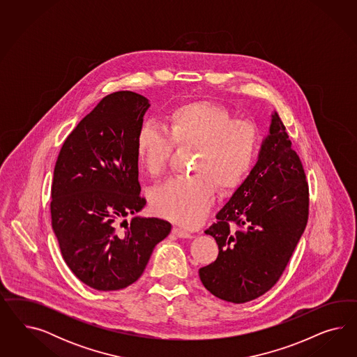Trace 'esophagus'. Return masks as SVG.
<instances>
[{
    "instance_id": "1",
    "label": "esophagus",
    "mask_w": 357,
    "mask_h": 357,
    "mask_svg": "<svg viewBox=\"0 0 357 357\" xmlns=\"http://www.w3.org/2000/svg\"><path fill=\"white\" fill-rule=\"evenodd\" d=\"M173 234L178 238H192V236L181 227H173Z\"/></svg>"
}]
</instances>
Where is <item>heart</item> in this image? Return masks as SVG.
Returning a JSON list of instances; mask_svg holds the SVG:
<instances>
[{
    "mask_svg": "<svg viewBox=\"0 0 357 357\" xmlns=\"http://www.w3.org/2000/svg\"><path fill=\"white\" fill-rule=\"evenodd\" d=\"M174 146L196 149L194 176L174 178L151 195V211L182 227L199 225L213 206L216 185L236 190L249 175L259 148V130L246 119H234L227 107L197 100L167 115V135L142 124L136 136V157L151 176L166 170Z\"/></svg>",
    "mask_w": 357,
    "mask_h": 357,
    "instance_id": "heart-1",
    "label": "heart"
}]
</instances>
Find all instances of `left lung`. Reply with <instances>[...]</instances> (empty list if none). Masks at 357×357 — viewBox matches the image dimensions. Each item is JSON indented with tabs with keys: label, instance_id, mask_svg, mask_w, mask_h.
<instances>
[{
	"label": "left lung",
	"instance_id": "1",
	"mask_svg": "<svg viewBox=\"0 0 357 357\" xmlns=\"http://www.w3.org/2000/svg\"><path fill=\"white\" fill-rule=\"evenodd\" d=\"M307 215L303 163L273 111L258 162L217 213L216 224L206 230L216 239L218 257L199 270L203 285L233 303H248L270 291L303 236Z\"/></svg>",
	"mask_w": 357,
	"mask_h": 357
}]
</instances>
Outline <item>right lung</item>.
Here are the masks:
<instances>
[{
  "label": "right lung",
  "mask_w": 357,
  "mask_h": 357,
  "mask_svg": "<svg viewBox=\"0 0 357 357\" xmlns=\"http://www.w3.org/2000/svg\"><path fill=\"white\" fill-rule=\"evenodd\" d=\"M149 100L133 91L103 98L66 137L54 165L51 217L65 263L97 291H118L142 275L172 224L136 216L140 196L136 136ZM132 214L130 225L125 217ZM125 229H123L122 227Z\"/></svg>",
  "instance_id": "obj_1"
}]
</instances>
